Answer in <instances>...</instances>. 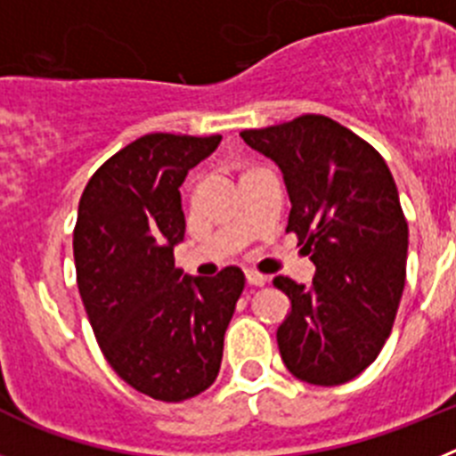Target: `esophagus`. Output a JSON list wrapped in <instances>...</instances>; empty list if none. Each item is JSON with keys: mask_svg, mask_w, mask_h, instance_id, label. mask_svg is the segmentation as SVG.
Listing matches in <instances>:
<instances>
[{"mask_svg": "<svg viewBox=\"0 0 456 456\" xmlns=\"http://www.w3.org/2000/svg\"><path fill=\"white\" fill-rule=\"evenodd\" d=\"M244 276H247V283L253 285V288H263V285L267 283V278H265L263 273H257V272H247Z\"/></svg>", "mask_w": 456, "mask_h": 456, "instance_id": "34e87169", "label": "esophagus"}]
</instances>
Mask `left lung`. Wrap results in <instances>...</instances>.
Wrapping results in <instances>:
<instances>
[{
	"instance_id": "obj_1",
	"label": "left lung",
	"mask_w": 456,
	"mask_h": 456,
	"mask_svg": "<svg viewBox=\"0 0 456 456\" xmlns=\"http://www.w3.org/2000/svg\"><path fill=\"white\" fill-rule=\"evenodd\" d=\"M240 136L283 173L292 203L285 231L315 265L310 285L273 278L292 304L276 331L285 368L305 384L352 381L388 340L404 292L409 225L390 168L326 116Z\"/></svg>"
}]
</instances>
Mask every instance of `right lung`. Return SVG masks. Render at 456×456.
<instances>
[{"instance_id":"add662e5","label":"right lung","mask_w":456,"mask_h":456,"mask_svg":"<svg viewBox=\"0 0 456 456\" xmlns=\"http://www.w3.org/2000/svg\"><path fill=\"white\" fill-rule=\"evenodd\" d=\"M221 136L146 134L109 157L79 200L72 235L77 288L93 333L125 384L183 402L215 384L224 336L244 289L240 267L187 276L180 187Z\"/></svg>"}]
</instances>
